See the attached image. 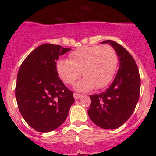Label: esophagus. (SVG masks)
I'll return each instance as SVG.
<instances>
[{
    "label": "esophagus",
    "mask_w": 156,
    "mask_h": 156,
    "mask_svg": "<svg viewBox=\"0 0 156 156\" xmlns=\"http://www.w3.org/2000/svg\"><path fill=\"white\" fill-rule=\"evenodd\" d=\"M82 96V94H78V93H74L73 94V97L74 98L76 99V100H77V99H79Z\"/></svg>",
    "instance_id": "esophagus-1"
}]
</instances>
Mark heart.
Masks as SVG:
<instances>
[{
    "instance_id": "obj_1",
    "label": "heart",
    "mask_w": 156,
    "mask_h": 156,
    "mask_svg": "<svg viewBox=\"0 0 156 156\" xmlns=\"http://www.w3.org/2000/svg\"><path fill=\"white\" fill-rule=\"evenodd\" d=\"M118 66L116 51L110 45L84 46L69 55V61L59 60L58 73L66 84L72 85L81 76L84 78L76 89L87 91L95 87L101 89L111 82Z\"/></svg>"
}]
</instances>
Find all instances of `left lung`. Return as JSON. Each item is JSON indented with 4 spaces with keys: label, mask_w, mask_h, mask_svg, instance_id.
Returning a JSON list of instances; mask_svg holds the SVG:
<instances>
[{
    "label": "left lung",
    "mask_w": 156,
    "mask_h": 156,
    "mask_svg": "<svg viewBox=\"0 0 156 156\" xmlns=\"http://www.w3.org/2000/svg\"><path fill=\"white\" fill-rule=\"evenodd\" d=\"M116 51L119 68L109 87L99 94L90 95L87 112L94 123L106 129H116L131 116L139 100L140 77L133 56L122 45L107 40Z\"/></svg>",
    "instance_id": "obj_1"
}]
</instances>
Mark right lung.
Here are the masks:
<instances>
[{
  "instance_id": "add662e5",
  "label": "right lung",
  "mask_w": 156,
  "mask_h": 156,
  "mask_svg": "<svg viewBox=\"0 0 156 156\" xmlns=\"http://www.w3.org/2000/svg\"><path fill=\"white\" fill-rule=\"evenodd\" d=\"M70 48L45 44L37 47L22 63L16 97L25 121L42 133L57 129L74 102L73 93L59 78L56 62Z\"/></svg>"
}]
</instances>
